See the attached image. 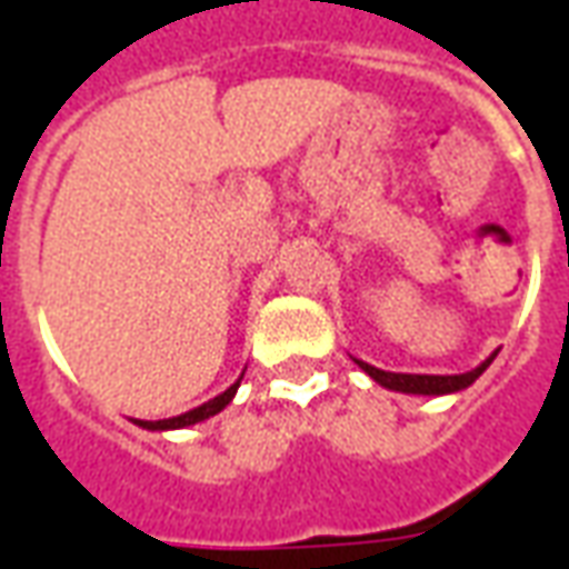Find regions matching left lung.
I'll use <instances>...</instances> for the list:
<instances>
[{
    "label": "left lung",
    "mask_w": 569,
    "mask_h": 569,
    "mask_svg": "<svg viewBox=\"0 0 569 569\" xmlns=\"http://www.w3.org/2000/svg\"><path fill=\"white\" fill-rule=\"evenodd\" d=\"M493 357H497V350H493L481 366H476L472 371H463V375H402V371L375 369V366L362 362V359H353V362L369 375L371 381L381 383V387H387V390H393V393L448 396V393H460V390H466L469 383H476L478 378H481V371L488 369L490 362H493Z\"/></svg>",
    "instance_id": "1"
}]
</instances>
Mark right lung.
I'll list each match as a JSON object with an SVG mask.
<instances>
[{"instance_id": "1", "label": "right lung", "mask_w": 569, "mask_h": 569, "mask_svg": "<svg viewBox=\"0 0 569 569\" xmlns=\"http://www.w3.org/2000/svg\"><path fill=\"white\" fill-rule=\"evenodd\" d=\"M240 381H243V375L237 378L224 393H219L216 399H210V402H203V406L191 408V411H186V415H179V418H167V420H133L137 427L142 429H151V432H167V429H186V427H194V423H200V420L212 418V415H219L231 399H234L237 387H240Z\"/></svg>"}]
</instances>
